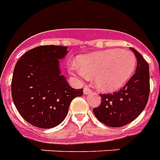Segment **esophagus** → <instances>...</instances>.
Masks as SVG:
<instances>
[{
	"label": "esophagus",
	"mask_w": 160,
	"mask_h": 160,
	"mask_svg": "<svg viewBox=\"0 0 160 160\" xmlns=\"http://www.w3.org/2000/svg\"><path fill=\"white\" fill-rule=\"evenodd\" d=\"M83 93H84V95H89V94H92V90L89 88H87L85 87L84 89H83Z\"/></svg>",
	"instance_id": "1"
}]
</instances>
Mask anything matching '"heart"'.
I'll return each instance as SVG.
<instances>
[{
    "mask_svg": "<svg viewBox=\"0 0 160 160\" xmlns=\"http://www.w3.org/2000/svg\"><path fill=\"white\" fill-rule=\"evenodd\" d=\"M136 67V57L129 50L109 49L82 55L70 64L78 80L94 77V83L103 92H113L125 85Z\"/></svg>",
    "mask_w": 160,
    "mask_h": 160,
    "instance_id": "b5f03b06",
    "label": "heart"
}]
</instances>
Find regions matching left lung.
<instances>
[{"label":"left lung","instance_id":"left-lung-1","mask_svg":"<svg viewBox=\"0 0 160 160\" xmlns=\"http://www.w3.org/2000/svg\"><path fill=\"white\" fill-rule=\"evenodd\" d=\"M137 58L135 73L126 85L113 94H102L100 106L93 109L98 121L111 128L128 124L140 115L148 101L150 92L149 65L134 48Z\"/></svg>","mask_w":160,"mask_h":160}]
</instances>
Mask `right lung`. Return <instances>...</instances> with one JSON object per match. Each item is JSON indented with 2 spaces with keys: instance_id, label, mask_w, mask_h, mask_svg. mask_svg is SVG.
<instances>
[{
  "instance_id": "right-lung-1",
  "label": "right lung",
  "mask_w": 160,
  "mask_h": 160,
  "mask_svg": "<svg viewBox=\"0 0 160 160\" xmlns=\"http://www.w3.org/2000/svg\"><path fill=\"white\" fill-rule=\"evenodd\" d=\"M68 47L40 46L28 51L18 60L12 78V98L17 110L28 123L52 128L66 117L71 101L82 96V89L68 84L61 74L59 60Z\"/></svg>"
}]
</instances>
